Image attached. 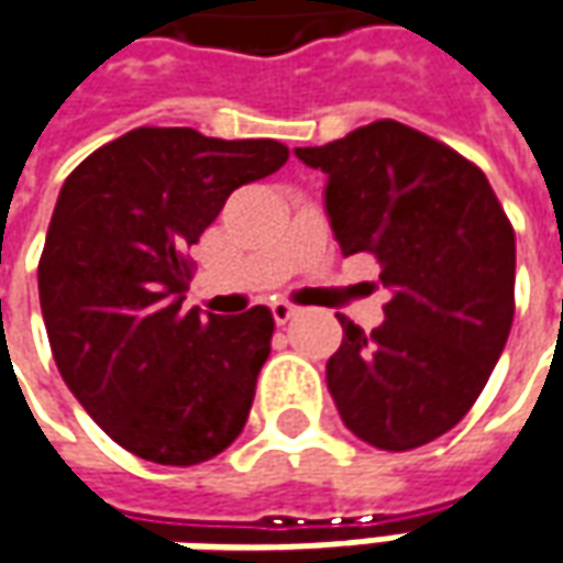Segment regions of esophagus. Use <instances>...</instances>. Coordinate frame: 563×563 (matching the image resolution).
I'll return each instance as SVG.
<instances>
[{"mask_svg":"<svg viewBox=\"0 0 563 563\" xmlns=\"http://www.w3.org/2000/svg\"><path fill=\"white\" fill-rule=\"evenodd\" d=\"M271 314H274V323H289V320L299 314V308L296 305H289V301H274L271 305Z\"/></svg>","mask_w":563,"mask_h":563,"instance_id":"esophagus-1","label":"esophagus"}]
</instances>
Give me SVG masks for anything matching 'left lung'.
I'll list each match as a JSON object with an SVG mask.
<instances>
[{
	"mask_svg": "<svg viewBox=\"0 0 563 563\" xmlns=\"http://www.w3.org/2000/svg\"><path fill=\"white\" fill-rule=\"evenodd\" d=\"M296 155L327 174L342 255L371 252L389 289L371 333L340 318L342 345L327 361L336 411L367 445H427L471 411L508 342L511 223L479 167L398 121Z\"/></svg>",
	"mask_w": 563,
	"mask_h": 563,
	"instance_id": "1",
	"label": "left lung"
}]
</instances>
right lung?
Returning a JSON list of instances; mask_svg holds the SVG:
<instances>
[{"mask_svg": "<svg viewBox=\"0 0 563 563\" xmlns=\"http://www.w3.org/2000/svg\"><path fill=\"white\" fill-rule=\"evenodd\" d=\"M277 140L140 126L74 167L40 258V305L58 374L136 457L189 467L243 433L274 318L184 311L186 245L233 189L280 170Z\"/></svg>", "mask_w": 563, "mask_h": 563, "instance_id": "add662e5", "label": "right lung"}]
</instances>
